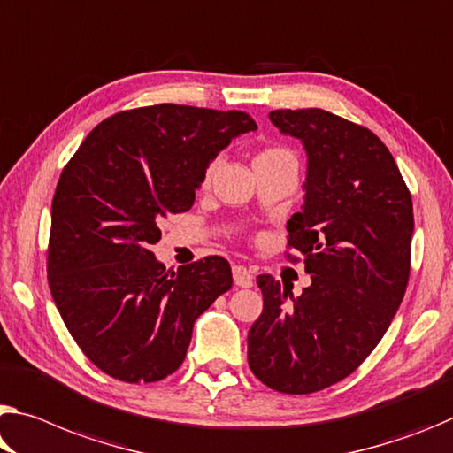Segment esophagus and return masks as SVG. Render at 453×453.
<instances>
[{
  "label": "esophagus",
  "instance_id": "esophagus-1",
  "mask_svg": "<svg viewBox=\"0 0 453 453\" xmlns=\"http://www.w3.org/2000/svg\"><path fill=\"white\" fill-rule=\"evenodd\" d=\"M232 274H234V282L235 286H242V288H248V286H252V272H250L246 265H240L235 264L232 268Z\"/></svg>",
  "mask_w": 453,
  "mask_h": 453
}]
</instances>
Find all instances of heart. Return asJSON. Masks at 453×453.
Here are the masks:
<instances>
[{
    "label": "heart",
    "instance_id": "b5f03b06",
    "mask_svg": "<svg viewBox=\"0 0 453 453\" xmlns=\"http://www.w3.org/2000/svg\"><path fill=\"white\" fill-rule=\"evenodd\" d=\"M278 161H288V163L296 165V157H294L290 149L270 145V147H264L260 153L256 155L254 165H257V163H278ZM218 167H219V159H211L210 163H207V167L203 169V177H201V185H203V188H207V185L211 183V179L215 175V171H218Z\"/></svg>",
    "mask_w": 453,
    "mask_h": 453
}]
</instances>
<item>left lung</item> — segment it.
Segmentation results:
<instances>
[{
	"label": "left lung",
	"instance_id": "8db88e82",
	"mask_svg": "<svg viewBox=\"0 0 453 453\" xmlns=\"http://www.w3.org/2000/svg\"><path fill=\"white\" fill-rule=\"evenodd\" d=\"M308 155L303 211L286 224V257L311 286L294 298L257 276L264 311L248 363L270 389L308 395L349 377L389 328L411 272L413 203L389 149L367 127L322 109L270 112Z\"/></svg>",
	"mask_w": 453,
	"mask_h": 453
}]
</instances>
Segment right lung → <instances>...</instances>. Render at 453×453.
Listing matches in <instances>:
<instances>
[{
  "label": "right lung",
  "instance_id": "add662e5",
  "mask_svg": "<svg viewBox=\"0 0 453 453\" xmlns=\"http://www.w3.org/2000/svg\"><path fill=\"white\" fill-rule=\"evenodd\" d=\"M256 128L242 111L141 106L104 119L66 163L52 199L48 284L72 339L106 375L155 383L175 372L193 322L232 288L221 256L171 272L150 246L163 218L191 210L207 163Z\"/></svg>",
  "mask_w": 453,
  "mask_h": 453
}]
</instances>
